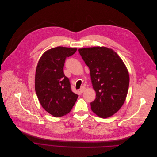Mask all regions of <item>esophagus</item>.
Here are the masks:
<instances>
[{"label": "esophagus", "instance_id": "34e87169", "mask_svg": "<svg viewBox=\"0 0 157 157\" xmlns=\"http://www.w3.org/2000/svg\"><path fill=\"white\" fill-rule=\"evenodd\" d=\"M85 90V86H82L80 89V93H83Z\"/></svg>", "mask_w": 157, "mask_h": 157}]
</instances>
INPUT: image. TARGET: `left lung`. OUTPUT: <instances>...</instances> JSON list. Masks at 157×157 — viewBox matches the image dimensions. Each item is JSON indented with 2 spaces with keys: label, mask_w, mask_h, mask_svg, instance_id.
I'll list each match as a JSON object with an SVG mask.
<instances>
[{
  "label": "left lung",
  "mask_w": 157,
  "mask_h": 157,
  "mask_svg": "<svg viewBox=\"0 0 157 157\" xmlns=\"http://www.w3.org/2000/svg\"><path fill=\"white\" fill-rule=\"evenodd\" d=\"M90 71L96 98L91 109L97 116H113L123 105L128 91L129 75L122 59L113 49L93 47L78 49Z\"/></svg>",
  "instance_id": "left-lung-1"
}]
</instances>
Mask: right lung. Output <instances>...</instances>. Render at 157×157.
I'll use <instances>...</instances> for the list:
<instances>
[{
	"mask_svg": "<svg viewBox=\"0 0 157 157\" xmlns=\"http://www.w3.org/2000/svg\"><path fill=\"white\" fill-rule=\"evenodd\" d=\"M77 48L56 47L41 57L35 74V91L42 107L54 117L68 114L74 106L78 95L71 90L69 79L65 76L66 59Z\"/></svg>",
	"mask_w": 157,
	"mask_h": 157,
	"instance_id": "obj_1",
	"label": "right lung"
}]
</instances>
